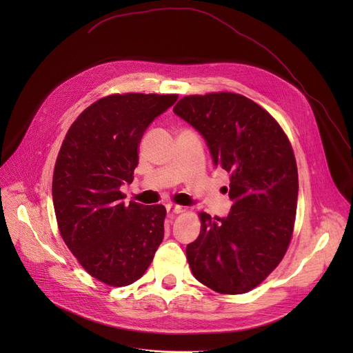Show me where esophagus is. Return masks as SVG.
<instances>
[{
  "mask_svg": "<svg viewBox=\"0 0 353 353\" xmlns=\"http://www.w3.org/2000/svg\"><path fill=\"white\" fill-rule=\"evenodd\" d=\"M166 210H168L169 214H180V212L184 211V208L181 205H177V204H168Z\"/></svg>",
  "mask_w": 353,
  "mask_h": 353,
  "instance_id": "obj_1",
  "label": "esophagus"
}]
</instances>
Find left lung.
<instances>
[{
    "mask_svg": "<svg viewBox=\"0 0 353 353\" xmlns=\"http://www.w3.org/2000/svg\"><path fill=\"white\" fill-rule=\"evenodd\" d=\"M173 112L201 132L214 163L230 173L234 201L226 218L198 214L188 265L221 294L245 293L279 265L290 244L299 191L290 141L265 109L239 93L184 96Z\"/></svg>",
    "mask_w": 353,
    "mask_h": 353,
    "instance_id": "8db88e82",
    "label": "left lung"
}]
</instances>
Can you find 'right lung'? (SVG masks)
<instances>
[{
  "mask_svg": "<svg viewBox=\"0 0 353 353\" xmlns=\"http://www.w3.org/2000/svg\"><path fill=\"white\" fill-rule=\"evenodd\" d=\"M177 97L105 96L77 117L61 143L52 188L59 230L81 267L105 285L138 281L163 240L166 208L124 204L120 185L134 180L146 127Z\"/></svg>",
  "mask_w": 353,
  "mask_h": 353,
  "instance_id": "1",
  "label": "right lung"
}]
</instances>
